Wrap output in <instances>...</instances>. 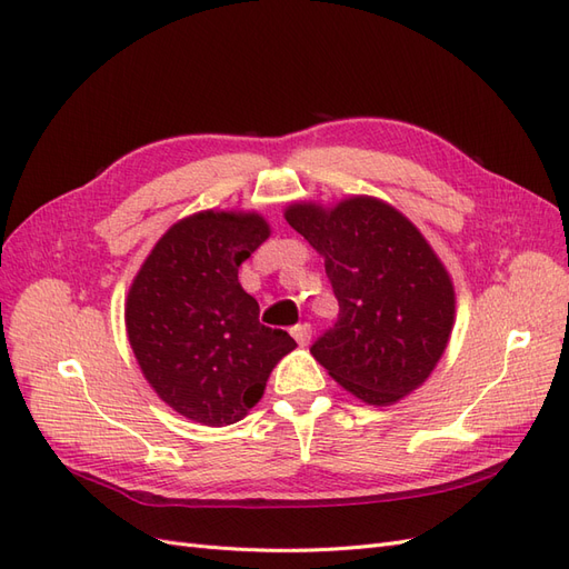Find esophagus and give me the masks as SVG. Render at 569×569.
<instances>
[{
  "label": "esophagus",
  "instance_id": "esophagus-1",
  "mask_svg": "<svg viewBox=\"0 0 569 569\" xmlns=\"http://www.w3.org/2000/svg\"><path fill=\"white\" fill-rule=\"evenodd\" d=\"M291 337L297 339L299 347H308V341H311V325H297L291 327Z\"/></svg>",
  "mask_w": 569,
  "mask_h": 569
}]
</instances>
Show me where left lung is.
<instances>
[{"label":"left lung","instance_id":"left-lung-1","mask_svg":"<svg viewBox=\"0 0 569 569\" xmlns=\"http://www.w3.org/2000/svg\"><path fill=\"white\" fill-rule=\"evenodd\" d=\"M284 220L325 258L339 318L311 353L368 406H393L420 389L456 322V287L425 234L385 199L332 206L291 201Z\"/></svg>","mask_w":569,"mask_h":569}]
</instances>
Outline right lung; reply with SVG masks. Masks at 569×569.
I'll list each match as a JSON object with an SVG mask.
<instances>
[{
    "instance_id": "1",
    "label": "right lung",
    "mask_w": 569,
    "mask_h": 569,
    "mask_svg": "<svg viewBox=\"0 0 569 569\" xmlns=\"http://www.w3.org/2000/svg\"><path fill=\"white\" fill-rule=\"evenodd\" d=\"M270 237L258 211L206 209L170 226L126 297V332L144 380L182 418L226 427L261 401L272 368L297 349L258 322L237 270Z\"/></svg>"
}]
</instances>
